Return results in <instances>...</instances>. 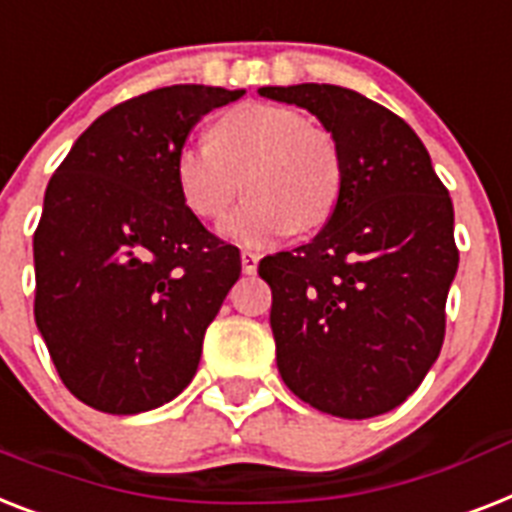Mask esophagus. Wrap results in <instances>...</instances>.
<instances>
[{"label": "esophagus", "instance_id": "esophagus-1", "mask_svg": "<svg viewBox=\"0 0 512 512\" xmlns=\"http://www.w3.org/2000/svg\"><path fill=\"white\" fill-rule=\"evenodd\" d=\"M257 263H260V255L252 252V249H242V270L247 276H252L257 270Z\"/></svg>", "mask_w": 512, "mask_h": 512}]
</instances>
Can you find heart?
<instances>
[{
	"mask_svg": "<svg viewBox=\"0 0 512 512\" xmlns=\"http://www.w3.org/2000/svg\"><path fill=\"white\" fill-rule=\"evenodd\" d=\"M213 141L176 152L173 176L199 220H220L236 197L247 202L223 223V236L263 247L284 234H313L334 215L342 194V157L334 136L294 107L244 102L213 123Z\"/></svg>",
	"mask_w": 512,
	"mask_h": 512,
	"instance_id": "1",
	"label": "heart"
}]
</instances>
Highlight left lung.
I'll list each match as a JSON object with an SVG mask.
<instances>
[{
  "label": "left lung",
  "mask_w": 512,
  "mask_h": 512,
  "mask_svg": "<svg viewBox=\"0 0 512 512\" xmlns=\"http://www.w3.org/2000/svg\"><path fill=\"white\" fill-rule=\"evenodd\" d=\"M331 131L342 194L310 244L260 260L284 384L339 418H373L421 386L458 270L452 199L400 115L331 83L263 86Z\"/></svg>",
  "instance_id": "1"
}]
</instances>
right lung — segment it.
Wrapping results in <instances>:
<instances>
[{"mask_svg": "<svg viewBox=\"0 0 512 512\" xmlns=\"http://www.w3.org/2000/svg\"><path fill=\"white\" fill-rule=\"evenodd\" d=\"M242 94L147 91L99 115L54 170L33 234V315L62 384L94 410L144 413L197 373L242 260L184 205L173 162L202 115Z\"/></svg>", "mask_w": 512, "mask_h": 512, "instance_id": "1", "label": "right lung"}]
</instances>
